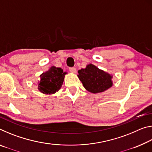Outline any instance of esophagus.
Masks as SVG:
<instances>
[{
  "label": "esophagus",
  "mask_w": 152,
  "mask_h": 152,
  "mask_svg": "<svg viewBox=\"0 0 152 152\" xmlns=\"http://www.w3.org/2000/svg\"><path fill=\"white\" fill-rule=\"evenodd\" d=\"M69 70H70V71L72 73H74V74L76 73V69L75 68H69Z\"/></svg>",
  "instance_id": "1"
}]
</instances>
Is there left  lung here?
<instances>
[{
    "label": "left lung",
    "mask_w": 152,
    "mask_h": 152,
    "mask_svg": "<svg viewBox=\"0 0 152 152\" xmlns=\"http://www.w3.org/2000/svg\"><path fill=\"white\" fill-rule=\"evenodd\" d=\"M78 77L86 91L93 94L100 93L113 86V76L90 64L86 68L78 71Z\"/></svg>",
    "instance_id": "obj_1"
}]
</instances>
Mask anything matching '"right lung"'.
<instances>
[{
	"instance_id": "obj_1",
	"label": "right lung",
	"mask_w": 152,
	"mask_h": 152,
	"mask_svg": "<svg viewBox=\"0 0 152 152\" xmlns=\"http://www.w3.org/2000/svg\"><path fill=\"white\" fill-rule=\"evenodd\" d=\"M67 72H64L61 68L51 66L48 71L39 76L38 83L39 91L45 94H53L61 88Z\"/></svg>"
}]
</instances>
